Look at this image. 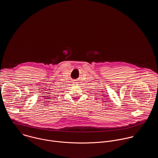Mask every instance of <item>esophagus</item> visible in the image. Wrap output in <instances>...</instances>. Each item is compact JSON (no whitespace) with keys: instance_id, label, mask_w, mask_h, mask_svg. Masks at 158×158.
<instances>
[{"instance_id":"1","label":"esophagus","mask_w":158,"mask_h":158,"mask_svg":"<svg viewBox=\"0 0 158 158\" xmlns=\"http://www.w3.org/2000/svg\"><path fill=\"white\" fill-rule=\"evenodd\" d=\"M74 83H76V82H74Z\"/></svg>"}]
</instances>
